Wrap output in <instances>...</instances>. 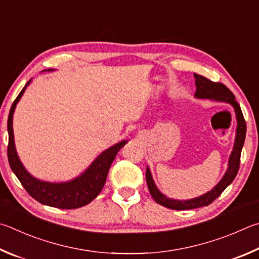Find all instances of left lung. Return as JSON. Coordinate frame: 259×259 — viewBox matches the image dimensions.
Masks as SVG:
<instances>
[{"label":"left lung","mask_w":259,"mask_h":259,"mask_svg":"<svg viewBox=\"0 0 259 259\" xmlns=\"http://www.w3.org/2000/svg\"><path fill=\"white\" fill-rule=\"evenodd\" d=\"M196 79V94L195 96L198 98H208V100H215L220 102H227L230 103L236 110L237 114V121H238V128H237V137L236 143H234V147L232 150L231 156L229 159V167L228 171L225 173L222 180L219 182V185L214 187L207 194H205L200 197H197L195 199L190 200H175L170 199L162 195L161 192L155 186L153 181L152 175H150L149 168L147 167L146 170V181H147L148 190L152 195L153 199L156 201L157 204L164 206V207L176 209V210H185V209H194L198 207H203V206H208L210 203L218 198V197L222 194L230 183H231L234 178H236L237 173L239 171V166H240V156L242 146L244 143V138H246V121L242 114L241 107L236 101V97L232 94V92L225 86L222 82H215L211 81L204 76L194 73Z\"/></svg>","instance_id":"left-lung-1"}]
</instances>
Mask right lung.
Listing matches in <instances>:
<instances>
[{"mask_svg": "<svg viewBox=\"0 0 259 259\" xmlns=\"http://www.w3.org/2000/svg\"><path fill=\"white\" fill-rule=\"evenodd\" d=\"M28 83H29V81L27 82V84ZM27 84L22 88V91L17 96L15 102H13L8 117V159L11 170L17 176L19 181L21 182L22 187L25 188L28 194L38 201V203L62 209H74L82 207V206L91 203L93 199H95L98 194L102 191L103 187L105 185L111 164L114 161L117 152L126 144V140L112 146L109 149H106L105 152H103L80 177H78L72 181L63 183H51L37 180L34 177H31L23 167L17 155L15 139H13V112H15L17 103L22 96Z\"/></svg>", "mask_w": 259, "mask_h": 259, "instance_id": "right-lung-1", "label": "right lung"}]
</instances>
